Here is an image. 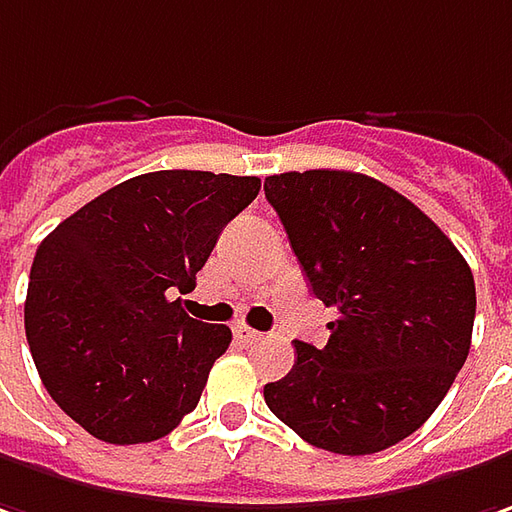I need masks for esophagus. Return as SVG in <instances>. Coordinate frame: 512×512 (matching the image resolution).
Here are the masks:
<instances>
[{"mask_svg": "<svg viewBox=\"0 0 512 512\" xmlns=\"http://www.w3.org/2000/svg\"><path fill=\"white\" fill-rule=\"evenodd\" d=\"M235 340H238L240 345H255L257 340H263V334L249 326H235Z\"/></svg>", "mask_w": 512, "mask_h": 512, "instance_id": "esophagus-1", "label": "esophagus"}]
</instances>
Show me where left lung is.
I'll list each match as a JSON object with an SVG mask.
<instances>
[{"mask_svg": "<svg viewBox=\"0 0 512 512\" xmlns=\"http://www.w3.org/2000/svg\"><path fill=\"white\" fill-rule=\"evenodd\" d=\"M311 294L334 309L323 348L294 340L291 371L263 388L314 448L365 456L411 436L465 365L476 317L467 260L377 178L309 169L266 178Z\"/></svg>", "mask_w": 512, "mask_h": 512, "instance_id": "obj_1", "label": "left lung"}]
</instances>
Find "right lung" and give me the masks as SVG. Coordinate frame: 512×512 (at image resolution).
Wrapping results in <instances>:
<instances>
[{"instance_id": "obj_1", "label": "right lung", "mask_w": 512, "mask_h": 512, "mask_svg": "<svg viewBox=\"0 0 512 512\" xmlns=\"http://www.w3.org/2000/svg\"><path fill=\"white\" fill-rule=\"evenodd\" d=\"M260 178L198 169L135 175L47 235L30 266L25 334L47 394L110 445L155 442L195 411L229 326L184 311L223 226Z\"/></svg>"}]
</instances>
